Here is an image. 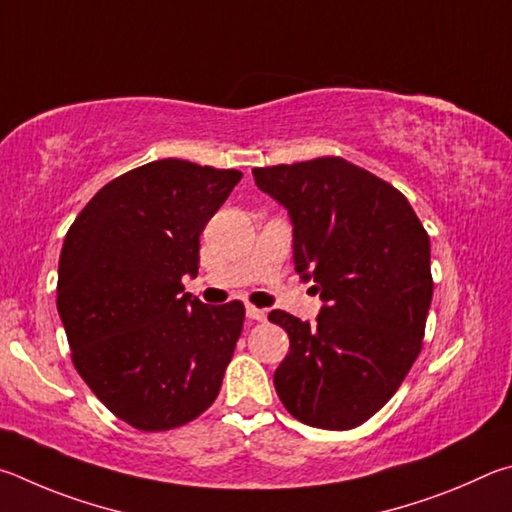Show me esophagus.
<instances>
[{
    "instance_id": "esophagus-1",
    "label": "esophagus",
    "mask_w": 512,
    "mask_h": 512,
    "mask_svg": "<svg viewBox=\"0 0 512 512\" xmlns=\"http://www.w3.org/2000/svg\"><path fill=\"white\" fill-rule=\"evenodd\" d=\"M247 317L251 321H265L267 319V310H261L256 306H247Z\"/></svg>"
}]
</instances>
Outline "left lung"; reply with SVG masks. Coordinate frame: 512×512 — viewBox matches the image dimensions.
Masks as SVG:
<instances>
[{
  "instance_id": "1",
  "label": "left lung",
  "mask_w": 512,
  "mask_h": 512,
  "mask_svg": "<svg viewBox=\"0 0 512 512\" xmlns=\"http://www.w3.org/2000/svg\"><path fill=\"white\" fill-rule=\"evenodd\" d=\"M254 179L290 211L294 267L326 301L317 324L270 312L290 335L276 393L301 423L353 429L387 405L423 348L429 236L396 186L344 157L254 168Z\"/></svg>"
}]
</instances>
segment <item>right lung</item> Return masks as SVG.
Returning <instances> with one entry per match:
<instances>
[{
    "mask_svg": "<svg viewBox=\"0 0 512 512\" xmlns=\"http://www.w3.org/2000/svg\"><path fill=\"white\" fill-rule=\"evenodd\" d=\"M242 173L159 159L105 184L71 224L58 312L80 378L141 432L191 423L218 398L245 306L184 294L200 236Z\"/></svg>",
    "mask_w": 512,
    "mask_h": 512,
    "instance_id": "obj_1",
    "label": "right lung"
}]
</instances>
